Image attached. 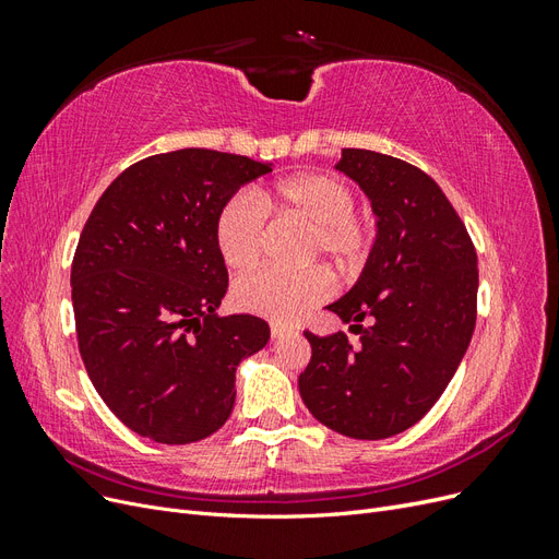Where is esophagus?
<instances>
[{
	"label": "esophagus",
	"mask_w": 559,
	"mask_h": 559,
	"mask_svg": "<svg viewBox=\"0 0 559 559\" xmlns=\"http://www.w3.org/2000/svg\"><path fill=\"white\" fill-rule=\"evenodd\" d=\"M270 333H273V337H284L286 333H292V329L284 326L282 321H273V324H270Z\"/></svg>",
	"instance_id": "1"
}]
</instances>
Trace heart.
<instances>
[{
    "label": "heart",
    "mask_w": 559,
    "mask_h": 559,
    "mask_svg": "<svg viewBox=\"0 0 559 559\" xmlns=\"http://www.w3.org/2000/svg\"><path fill=\"white\" fill-rule=\"evenodd\" d=\"M352 210L354 191L345 179L329 173H306L280 181L273 191H253L228 200L216 216L214 240L228 267L247 270L261 253L263 212L289 214L310 226L302 259L326 257L341 265H354L366 259L373 242V226ZM329 292L331 277L321 267L298 273L265 267L238 280L233 294L247 312L292 321L324 300Z\"/></svg>",
    "instance_id": "obj_1"
}]
</instances>
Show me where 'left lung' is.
I'll return each instance as SVG.
<instances>
[{"label": "left lung", "mask_w": 559, "mask_h": 559, "mask_svg": "<svg viewBox=\"0 0 559 559\" xmlns=\"http://www.w3.org/2000/svg\"><path fill=\"white\" fill-rule=\"evenodd\" d=\"M333 167L359 183L376 218L359 280L326 306L361 345L306 331L312 359L298 389L324 427L380 441L417 425L460 368L476 329L478 257L441 186L415 165L343 148Z\"/></svg>", "instance_id": "1"}]
</instances>
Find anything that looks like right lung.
I'll list each match as a JSON object with an SVG mask.
<instances>
[{"label":"right lung","instance_id":"right-lung-1","mask_svg":"<svg viewBox=\"0 0 559 559\" xmlns=\"http://www.w3.org/2000/svg\"><path fill=\"white\" fill-rule=\"evenodd\" d=\"M273 163L179 148L118 175L81 230L72 306L83 366L128 429L186 445L226 425L235 370L263 349L253 314L218 317L228 270L214 224Z\"/></svg>","mask_w":559,"mask_h":559}]
</instances>
